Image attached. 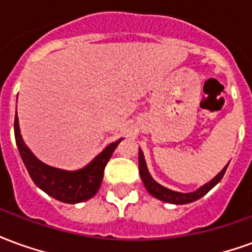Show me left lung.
<instances>
[{"instance_id": "8db88e82", "label": "left lung", "mask_w": 252, "mask_h": 252, "mask_svg": "<svg viewBox=\"0 0 252 252\" xmlns=\"http://www.w3.org/2000/svg\"><path fill=\"white\" fill-rule=\"evenodd\" d=\"M228 164L213 180L209 181L205 185L201 186L200 189L194 190L191 193H180V191H174V190H170L167 188H164V186L159 185L157 181L153 180V177L148 173L147 164H146V159H144L143 151L139 148V173H140L143 184L146 186L147 191L151 195H154L155 198H158V200L164 201V202H170V204H175V205L189 204V202H193V201L201 198L202 195H205L212 188H215L221 181L222 175L225 174V170H227Z\"/></svg>"}]
</instances>
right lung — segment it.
Returning <instances> with one entry per match:
<instances>
[{
    "label": "right lung",
    "instance_id": "obj_1",
    "mask_svg": "<svg viewBox=\"0 0 252 252\" xmlns=\"http://www.w3.org/2000/svg\"><path fill=\"white\" fill-rule=\"evenodd\" d=\"M14 136H16V144L19 148L21 159L30 173L31 178L35 182V185L40 188L43 191H46L48 195L54 197L55 200L62 201L66 204L82 202L95 195L104 178L105 166L116 147L119 146V143L123 140L120 139L109 144L102 153L98 154L83 169L66 171V170L51 167L48 164L43 163L31 153V150L25 146L20 133L17 113L14 117Z\"/></svg>",
    "mask_w": 252,
    "mask_h": 252
}]
</instances>
